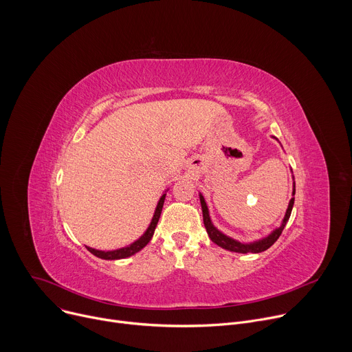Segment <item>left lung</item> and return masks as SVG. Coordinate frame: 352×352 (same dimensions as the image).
I'll list each match as a JSON object with an SVG mask.
<instances>
[{"instance_id": "8db88e82", "label": "left lung", "mask_w": 352, "mask_h": 352, "mask_svg": "<svg viewBox=\"0 0 352 352\" xmlns=\"http://www.w3.org/2000/svg\"><path fill=\"white\" fill-rule=\"evenodd\" d=\"M276 139V138H274ZM277 140V139H276ZM294 179V177H292ZM295 195V181L292 182V197L289 199L288 202V208L285 210V214H284V219L280 224V227L274 228L269 235L261 238V239H256V241H252V242H241V241H236L228 235H226L224 232H221L212 221L210 219V213H209V208H208V204L206 200L204 197V195L199 192V199H200V205H202V213H204V224L206 227V231L210 236V239L219 245L220 248L223 249H227V250H231V252H236V254H248V252H252V254H259V252H263V250L269 249L277 239L278 236L281 235L285 224L288 223L289 220V216H291V212H292V206H294V197Z\"/></svg>"}]
</instances>
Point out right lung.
<instances>
[{"instance_id": "obj_1", "label": "right lung", "mask_w": 352, "mask_h": 352, "mask_svg": "<svg viewBox=\"0 0 352 352\" xmlns=\"http://www.w3.org/2000/svg\"><path fill=\"white\" fill-rule=\"evenodd\" d=\"M167 190H168V189H166V190L163 192L162 197L159 199L156 210H155V214H153V217H152V221H150L148 227L146 228V231L143 232V235H142L140 238H138L135 242H132V243L128 245V246H124V248H120V249H114V250H98V249L86 246V248L89 249V252H91L94 256H97V258H100V259H106V261L125 259V258H129V256L135 255L136 252H139L140 249H143V248L150 242V239H152V236H153V234H155L156 226H157V223H159V219H160V214H162V210H163V205H164V199H166Z\"/></svg>"}]
</instances>
